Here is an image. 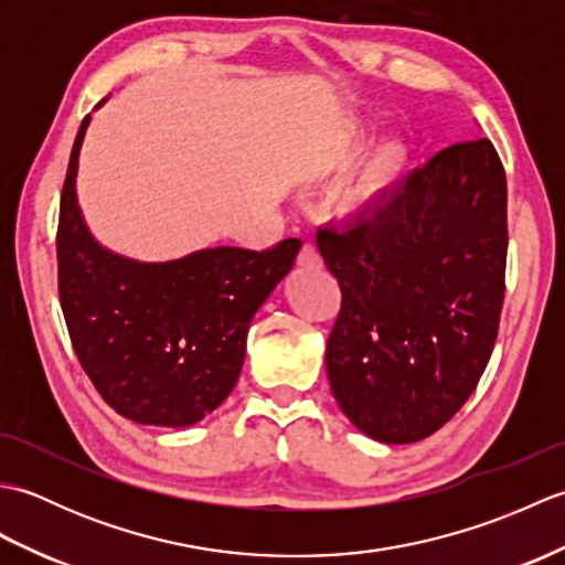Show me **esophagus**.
<instances>
[{"mask_svg": "<svg viewBox=\"0 0 565 565\" xmlns=\"http://www.w3.org/2000/svg\"><path fill=\"white\" fill-rule=\"evenodd\" d=\"M298 264H301V267H310V269L322 267V257L313 243H303L301 252H298Z\"/></svg>", "mask_w": 565, "mask_h": 565, "instance_id": "obj_1", "label": "esophagus"}]
</instances>
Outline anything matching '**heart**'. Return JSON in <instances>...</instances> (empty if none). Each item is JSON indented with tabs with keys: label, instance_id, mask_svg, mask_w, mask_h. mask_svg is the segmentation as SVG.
<instances>
[{
	"label": "heart",
	"instance_id": "1",
	"mask_svg": "<svg viewBox=\"0 0 565 565\" xmlns=\"http://www.w3.org/2000/svg\"><path fill=\"white\" fill-rule=\"evenodd\" d=\"M393 160L395 154L388 152L383 154V158L376 162L374 170H371L364 179L362 184H359L354 191H352V206H364V203H369L371 199H374L379 191L386 186L388 177H391V167H393Z\"/></svg>",
	"mask_w": 565,
	"mask_h": 565
}]
</instances>
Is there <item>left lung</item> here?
I'll return each mask as SVG.
<instances>
[{
  "label": "left lung",
  "mask_w": 565,
  "mask_h": 565,
  "mask_svg": "<svg viewBox=\"0 0 565 565\" xmlns=\"http://www.w3.org/2000/svg\"><path fill=\"white\" fill-rule=\"evenodd\" d=\"M316 239L342 291L326 350L342 413L386 444L435 435L476 391L500 328L508 182L493 142L439 150Z\"/></svg>",
  "instance_id": "obj_1"
}]
</instances>
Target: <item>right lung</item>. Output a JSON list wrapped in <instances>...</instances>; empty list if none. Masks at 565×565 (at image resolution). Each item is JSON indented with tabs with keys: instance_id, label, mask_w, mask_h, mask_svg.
Masks as SVG:
<instances>
[{
	"instance_id": "add662e5",
	"label": "right lung",
	"mask_w": 565,
	"mask_h": 565,
	"mask_svg": "<svg viewBox=\"0 0 565 565\" xmlns=\"http://www.w3.org/2000/svg\"><path fill=\"white\" fill-rule=\"evenodd\" d=\"M89 116L72 146L57 221V294L79 364L118 415L186 427L235 388L249 322L289 274L301 239L267 249L213 247L138 264L94 243L75 177Z\"/></svg>"
}]
</instances>
